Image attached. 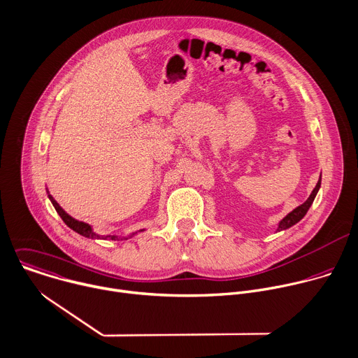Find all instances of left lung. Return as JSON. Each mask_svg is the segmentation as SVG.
Instances as JSON below:
<instances>
[{"label": "left lung", "instance_id": "1", "mask_svg": "<svg viewBox=\"0 0 358 358\" xmlns=\"http://www.w3.org/2000/svg\"><path fill=\"white\" fill-rule=\"evenodd\" d=\"M320 183H322V179H319V182H317L316 187L313 189V192L310 193V196L308 197V200H306L303 204L298 206L295 210H292V211L288 214L287 217H283V219L280 220L279 227H278V231H280V230H287V229L292 227L294 224H296L298 222H301V220L305 217V214L308 213L309 207L312 206V203H313V200H315V197H316V194H317V190H319V187H320Z\"/></svg>", "mask_w": 358, "mask_h": 358}]
</instances>
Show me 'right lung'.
Wrapping results in <instances>:
<instances>
[{
	"mask_svg": "<svg viewBox=\"0 0 358 358\" xmlns=\"http://www.w3.org/2000/svg\"><path fill=\"white\" fill-rule=\"evenodd\" d=\"M48 196H49L52 204L55 206L56 211L59 213V216H60L62 220L64 222V224H67L71 230H75L76 233H79V234H82L83 237H87V238H101L99 234H96V233L92 230V227H90L89 224H86V223H83V222H79V220H76V219H73V217H70L69 214L57 204V201H56L50 194H48ZM141 231H142V230H141ZM132 236H134V234H132ZM106 238L118 240V237H115V236H107V237H104V240H106Z\"/></svg>",
	"mask_w": 358,
	"mask_h": 358,
	"instance_id": "1",
	"label": "right lung"
}]
</instances>
